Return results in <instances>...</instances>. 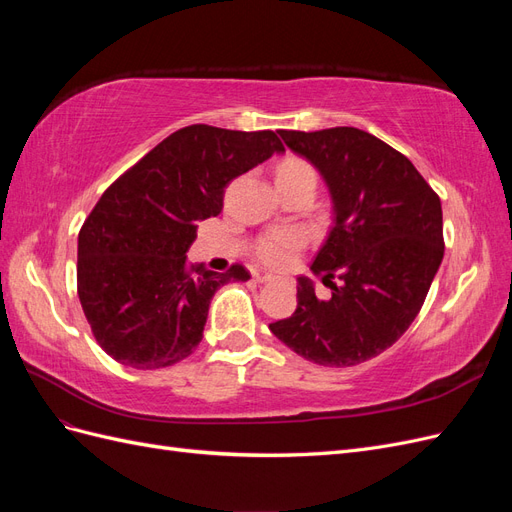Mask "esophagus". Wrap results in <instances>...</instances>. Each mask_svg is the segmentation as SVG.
I'll return each instance as SVG.
<instances>
[{
	"label": "esophagus",
	"instance_id": "34e87169",
	"mask_svg": "<svg viewBox=\"0 0 512 512\" xmlns=\"http://www.w3.org/2000/svg\"><path fill=\"white\" fill-rule=\"evenodd\" d=\"M256 282H271V275H256Z\"/></svg>",
	"mask_w": 512,
	"mask_h": 512
}]
</instances>
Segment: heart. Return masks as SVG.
I'll list each match as a JSON object with an SVG mask.
<instances>
[{"instance_id":"heart-1","label":"heart","mask_w":512,"mask_h":512,"mask_svg":"<svg viewBox=\"0 0 512 512\" xmlns=\"http://www.w3.org/2000/svg\"><path fill=\"white\" fill-rule=\"evenodd\" d=\"M280 175H316L314 168L301 158H288L277 168V177ZM305 245V235L297 228H277L269 230L256 241L254 254L260 262L267 267L284 269L294 260Z\"/></svg>"}]
</instances>
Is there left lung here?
<instances>
[{
  "label": "left lung",
  "mask_w": 512,
  "mask_h": 512,
  "mask_svg": "<svg viewBox=\"0 0 512 512\" xmlns=\"http://www.w3.org/2000/svg\"><path fill=\"white\" fill-rule=\"evenodd\" d=\"M277 134L329 185L335 218L312 271L340 284L322 301L299 277L297 309L269 329L307 361L359 365L421 312L444 256L440 196L404 153L359 128Z\"/></svg>",
  "instance_id": "obj_1"
}]
</instances>
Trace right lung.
Returning <instances> with one entry per match:
<instances>
[{
	"label": "right lung",
	"instance_id": "1",
	"mask_svg": "<svg viewBox=\"0 0 512 512\" xmlns=\"http://www.w3.org/2000/svg\"><path fill=\"white\" fill-rule=\"evenodd\" d=\"M275 132L205 126L166 136L108 185L79 232L76 290L100 348L121 365L160 369L203 339L215 290L250 280L194 267L196 224L224 207L226 185L282 153Z\"/></svg>",
	"mask_w": 512,
	"mask_h": 512
}]
</instances>
